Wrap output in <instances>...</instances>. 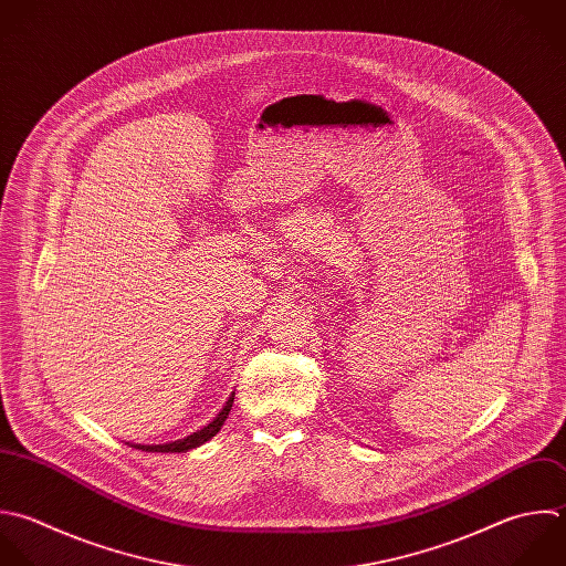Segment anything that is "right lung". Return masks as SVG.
I'll return each instance as SVG.
<instances>
[{
    "instance_id": "add662e5",
    "label": "right lung",
    "mask_w": 566,
    "mask_h": 566,
    "mask_svg": "<svg viewBox=\"0 0 566 566\" xmlns=\"http://www.w3.org/2000/svg\"><path fill=\"white\" fill-rule=\"evenodd\" d=\"M233 397H235V392H231L229 401L224 403V408L218 412V417H216L211 423H207L205 428H200L198 432H193V434H189V437H185V439L169 441V443H160V446H140V443H127V446H132V448H136V450H143V452H163V454H165V452H187V450H193V448L207 443L211 437H216V434L220 432V428L224 426V421H227V417H229V412H231Z\"/></svg>"
}]
</instances>
